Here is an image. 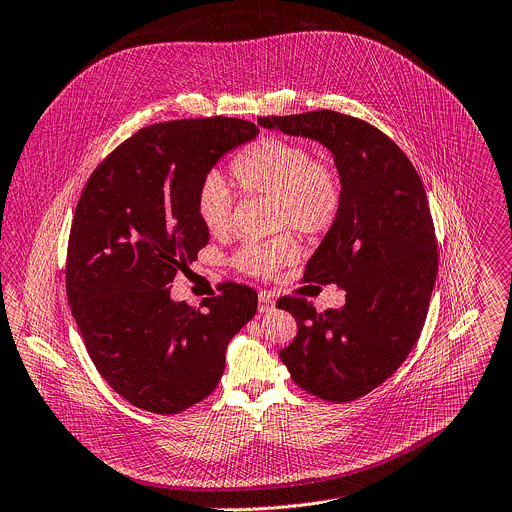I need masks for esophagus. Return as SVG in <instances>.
Instances as JSON below:
<instances>
[{
	"instance_id": "esophagus-1",
	"label": "esophagus",
	"mask_w": 512,
	"mask_h": 512,
	"mask_svg": "<svg viewBox=\"0 0 512 512\" xmlns=\"http://www.w3.org/2000/svg\"><path fill=\"white\" fill-rule=\"evenodd\" d=\"M273 306H275L273 294L261 290V292H259V312H269V310H273Z\"/></svg>"
}]
</instances>
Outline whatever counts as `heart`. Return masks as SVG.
<instances>
[{"mask_svg":"<svg viewBox=\"0 0 512 512\" xmlns=\"http://www.w3.org/2000/svg\"><path fill=\"white\" fill-rule=\"evenodd\" d=\"M230 173L247 194L275 196V222L306 235L329 230L341 210V183L335 171L316 163L314 153L288 138L263 136L230 163ZM194 212L210 235H224L232 222V194L222 175L208 173L194 198ZM298 257L292 235L243 243L235 263L251 275H271Z\"/></svg>","mask_w":512,"mask_h":512,"instance_id":"heart-1","label":"heart"}]
</instances>
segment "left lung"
Wrapping results in <instances>:
<instances>
[{"label": "left lung", "mask_w": 512, "mask_h": 512, "mask_svg": "<svg viewBox=\"0 0 512 512\" xmlns=\"http://www.w3.org/2000/svg\"><path fill=\"white\" fill-rule=\"evenodd\" d=\"M257 122L333 153L341 210L306 280L345 288V306L316 314L306 300L284 298L298 335L280 359L302 390L329 402L355 400L394 374L423 331L437 277L425 185L394 141L353 116L318 110Z\"/></svg>", "instance_id": "8db88e82"}]
</instances>
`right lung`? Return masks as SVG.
Instances as JSON below:
<instances>
[{
	"label": "right lung",
	"mask_w": 512,
	"mask_h": 512,
	"mask_svg": "<svg viewBox=\"0 0 512 512\" xmlns=\"http://www.w3.org/2000/svg\"><path fill=\"white\" fill-rule=\"evenodd\" d=\"M259 134L239 118L141 128L85 183L67 251V298L102 378L132 406L177 414L218 384L226 347L255 316V290L220 286L194 310L171 298L210 232L194 212L202 179Z\"/></svg>",
	"instance_id": "right-lung-1"
}]
</instances>
